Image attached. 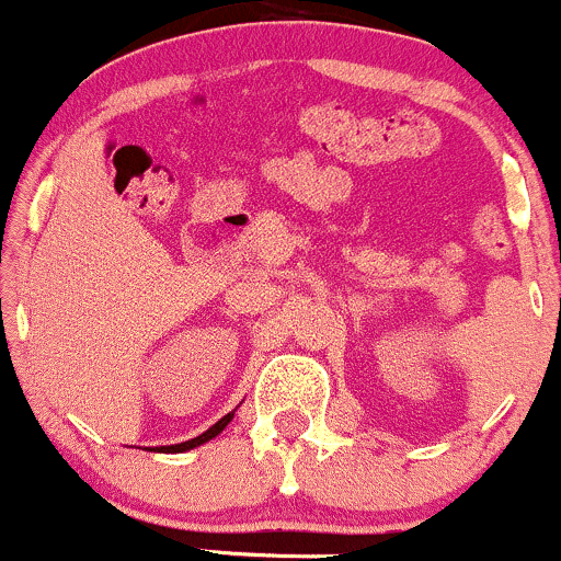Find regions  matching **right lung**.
I'll return each instance as SVG.
<instances>
[{
	"instance_id": "add662e5",
	"label": "right lung",
	"mask_w": 561,
	"mask_h": 561,
	"mask_svg": "<svg viewBox=\"0 0 561 561\" xmlns=\"http://www.w3.org/2000/svg\"><path fill=\"white\" fill-rule=\"evenodd\" d=\"M231 417H233V412H229V415H224V417H220V421L215 423V426L207 428L205 434L194 436V439H188V442H181V445H168V447H159V453H186V450H194V447L205 445V442H210L213 436H218L220 431H224L226 426H229V423H231Z\"/></svg>"
}]
</instances>
